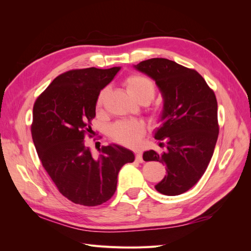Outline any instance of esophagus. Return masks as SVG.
Wrapping results in <instances>:
<instances>
[{"label": "esophagus", "mask_w": 251, "mask_h": 251, "mask_svg": "<svg viewBox=\"0 0 251 251\" xmlns=\"http://www.w3.org/2000/svg\"><path fill=\"white\" fill-rule=\"evenodd\" d=\"M135 158H136V161L142 162V161H143V159H142V151H135Z\"/></svg>", "instance_id": "obj_1"}]
</instances>
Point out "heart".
Masks as SVG:
<instances>
[{
    "label": "heart",
    "mask_w": 251,
    "mask_h": 251,
    "mask_svg": "<svg viewBox=\"0 0 251 251\" xmlns=\"http://www.w3.org/2000/svg\"><path fill=\"white\" fill-rule=\"evenodd\" d=\"M125 86L135 100L138 102L149 103L154 100L156 89L153 81L149 77L141 74H132L125 80ZM107 95V89H102L98 94L95 108L100 110L102 107L103 100ZM110 136L113 140L126 147H136L141 141L143 135L146 134V126L140 121H126L121 120L114 124L109 130Z\"/></svg>",
    "instance_id": "obj_1"
}]
</instances>
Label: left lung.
<instances>
[{
    "label": "left lung",
    "mask_w": 251,
    "mask_h": 251,
    "mask_svg": "<svg viewBox=\"0 0 251 251\" xmlns=\"http://www.w3.org/2000/svg\"><path fill=\"white\" fill-rule=\"evenodd\" d=\"M135 68L156 81L164 98L163 125L155 138L165 141L160 143L165 151H144L143 160L168 168L155 186L159 193L181 195L200 180L214 154L219 135L215 92L196 70L170 59L151 58Z\"/></svg>",
    "instance_id": "obj_1"
}]
</instances>
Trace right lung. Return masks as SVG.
Listing matches in <instances>:
<instances>
[{
  "mask_svg": "<svg viewBox=\"0 0 251 251\" xmlns=\"http://www.w3.org/2000/svg\"><path fill=\"white\" fill-rule=\"evenodd\" d=\"M110 69H73L59 74L36 98L31 135L43 168L68 200L96 206L112 198L120 169L133 162V151L117 144L102 146L94 157L86 147L100 90L114 78Z\"/></svg>",
  "mask_w": 251,
  "mask_h": 251,
  "instance_id": "obj_1",
  "label": "right lung"
}]
</instances>
